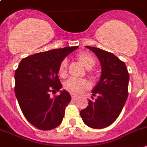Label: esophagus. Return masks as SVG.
<instances>
[{
    "mask_svg": "<svg viewBox=\"0 0 147 147\" xmlns=\"http://www.w3.org/2000/svg\"><path fill=\"white\" fill-rule=\"evenodd\" d=\"M77 99V96H75V95H73L72 94V100H76Z\"/></svg>",
    "mask_w": 147,
    "mask_h": 147,
    "instance_id": "esophagus-1",
    "label": "esophagus"
}]
</instances>
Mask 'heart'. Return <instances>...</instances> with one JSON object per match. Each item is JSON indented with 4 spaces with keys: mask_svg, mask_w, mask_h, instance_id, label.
Returning <instances> with one entry per match:
<instances>
[{
    "mask_svg": "<svg viewBox=\"0 0 147 147\" xmlns=\"http://www.w3.org/2000/svg\"><path fill=\"white\" fill-rule=\"evenodd\" d=\"M77 59L79 62L88 69L89 73L92 74L91 68L95 65L96 60L93 55L88 52H80L77 54ZM59 75L61 78H65L67 73V61L63 59L59 66ZM64 89L70 94L75 96L82 95L85 91L90 88V83L86 79L70 78L64 83Z\"/></svg>",
    "mask_w": 147,
    "mask_h": 147,
    "instance_id": "b5f03b06",
    "label": "heart"
}]
</instances>
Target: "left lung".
I'll return each mask as SVG.
<instances>
[{
	"mask_svg": "<svg viewBox=\"0 0 147 147\" xmlns=\"http://www.w3.org/2000/svg\"><path fill=\"white\" fill-rule=\"evenodd\" d=\"M98 57L101 65L100 80L93 89L94 102L88 101L80 111L83 121L88 127L99 129L110 125L118 117L128 96L129 73L125 64L112 53L86 46Z\"/></svg>",
	"mask_w": 147,
	"mask_h": 147,
	"instance_id": "left-lung-1",
	"label": "left lung"
}]
</instances>
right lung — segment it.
Here are the masks:
<instances>
[{"label":"right lung","instance_id":"add662e5","mask_svg":"<svg viewBox=\"0 0 147 147\" xmlns=\"http://www.w3.org/2000/svg\"><path fill=\"white\" fill-rule=\"evenodd\" d=\"M78 46L40 52L23 58L15 71L14 91L25 118L35 127L49 131L61 123L71 101L67 90L51 98L62 87L58 76L61 61Z\"/></svg>","mask_w":147,"mask_h":147}]
</instances>
